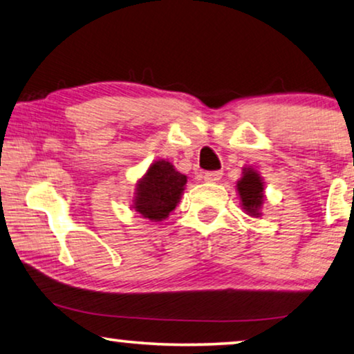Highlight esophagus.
I'll return each instance as SVG.
<instances>
[{
	"label": "esophagus",
	"instance_id": "34e87169",
	"mask_svg": "<svg viewBox=\"0 0 354 354\" xmlns=\"http://www.w3.org/2000/svg\"><path fill=\"white\" fill-rule=\"evenodd\" d=\"M221 176H223V173L221 171H207V173H203L202 178H203V181H207V183H218Z\"/></svg>",
	"mask_w": 354,
	"mask_h": 354
}]
</instances>
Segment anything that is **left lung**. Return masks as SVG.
I'll return each mask as SVG.
<instances>
[{
    "instance_id": "left-lung-1",
    "label": "left lung",
    "mask_w": 354,
    "mask_h": 354,
    "mask_svg": "<svg viewBox=\"0 0 354 354\" xmlns=\"http://www.w3.org/2000/svg\"><path fill=\"white\" fill-rule=\"evenodd\" d=\"M239 192L240 205L245 213L251 218H261L262 207L266 202V184L259 171L252 167H243L241 178L235 184Z\"/></svg>"
}]
</instances>
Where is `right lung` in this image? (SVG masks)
Listing matches in <instances>:
<instances>
[{"mask_svg":"<svg viewBox=\"0 0 354 354\" xmlns=\"http://www.w3.org/2000/svg\"><path fill=\"white\" fill-rule=\"evenodd\" d=\"M186 183L187 176L179 173L171 162L154 160L136 181L131 208L152 223L165 221L178 207Z\"/></svg>","mask_w":354,"mask_h":354,"instance_id":"obj_1","label":"right lung"}]
</instances>
